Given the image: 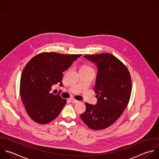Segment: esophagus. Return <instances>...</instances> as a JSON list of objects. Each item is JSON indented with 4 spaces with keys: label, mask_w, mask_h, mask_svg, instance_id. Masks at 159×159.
<instances>
[{
    "label": "esophagus",
    "mask_w": 159,
    "mask_h": 159,
    "mask_svg": "<svg viewBox=\"0 0 159 159\" xmlns=\"http://www.w3.org/2000/svg\"><path fill=\"white\" fill-rule=\"evenodd\" d=\"M69 100H70V102L71 103H78V102H79V101H77V100H75V99H73V98H70Z\"/></svg>",
    "instance_id": "obj_1"
}]
</instances>
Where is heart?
Returning a JSON list of instances; mask_svg holds the SVG:
<instances>
[{"instance_id":"heart-1","label":"heart","mask_w":159,"mask_h":159,"mask_svg":"<svg viewBox=\"0 0 159 159\" xmlns=\"http://www.w3.org/2000/svg\"><path fill=\"white\" fill-rule=\"evenodd\" d=\"M80 69H83V70H93L92 68L91 67H90L89 66L87 65H84Z\"/></svg>"}]
</instances>
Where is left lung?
Masks as SVG:
<instances>
[{
  "mask_svg": "<svg viewBox=\"0 0 159 159\" xmlns=\"http://www.w3.org/2000/svg\"><path fill=\"white\" fill-rule=\"evenodd\" d=\"M84 57L98 68L94 88L97 103H85L86 110L80 118L91 129H103L113 125L126 108L132 90L131 75L124 64L110 53Z\"/></svg>",
  "mask_w": 159,
  "mask_h": 159,
  "instance_id": "left-lung-1",
  "label": "left lung"
}]
</instances>
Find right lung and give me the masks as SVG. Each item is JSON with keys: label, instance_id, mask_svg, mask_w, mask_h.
<instances>
[{"label": "right lung", "instance_id": "1", "mask_svg": "<svg viewBox=\"0 0 159 159\" xmlns=\"http://www.w3.org/2000/svg\"><path fill=\"white\" fill-rule=\"evenodd\" d=\"M81 54L43 52L33 57L23 69L20 95L28 116L45 125L56 119L66 103L59 94L51 93V87L61 82L63 72Z\"/></svg>", "mask_w": 159, "mask_h": 159}]
</instances>
